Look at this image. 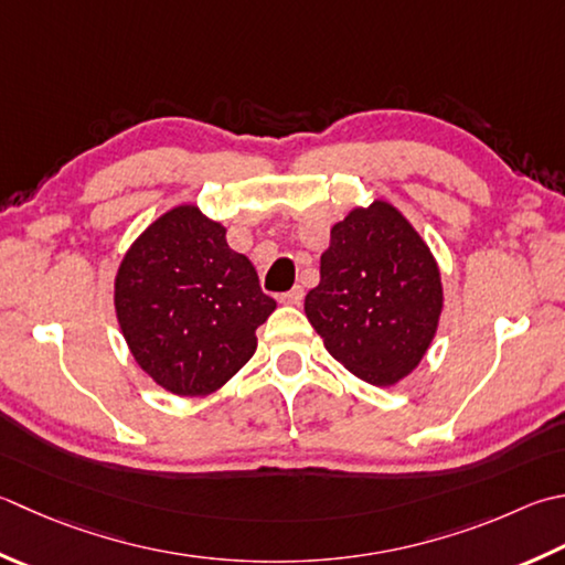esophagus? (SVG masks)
Listing matches in <instances>:
<instances>
[{"label": "esophagus", "mask_w": 565, "mask_h": 565, "mask_svg": "<svg viewBox=\"0 0 565 565\" xmlns=\"http://www.w3.org/2000/svg\"><path fill=\"white\" fill-rule=\"evenodd\" d=\"M303 286H294L291 291H286V294H281V303H289V306H298L303 301Z\"/></svg>", "instance_id": "1"}]
</instances>
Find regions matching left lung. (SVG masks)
I'll list each match as a JSON object with an SVG mask.
<instances>
[{"label": "left lung", "instance_id": "1", "mask_svg": "<svg viewBox=\"0 0 565 565\" xmlns=\"http://www.w3.org/2000/svg\"><path fill=\"white\" fill-rule=\"evenodd\" d=\"M440 308L434 254L394 205L355 207L330 230L306 316L330 355L360 380L390 386L406 377L436 335Z\"/></svg>", "mask_w": 565, "mask_h": 565}]
</instances>
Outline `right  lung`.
<instances>
[{
    "instance_id": "right-lung-1",
    "label": "right lung",
    "mask_w": 565,
    "mask_h": 565,
    "mask_svg": "<svg viewBox=\"0 0 565 565\" xmlns=\"http://www.w3.org/2000/svg\"><path fill=\"white\" fill-rule=\"evenodd\" d=\"M115 308L139 367L171 394L203 396L254 355L276 301L245 254L230 249L223 225L179 205L125 254Z\"/></svg>"
}]
</instances>
